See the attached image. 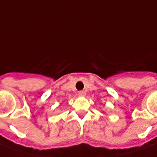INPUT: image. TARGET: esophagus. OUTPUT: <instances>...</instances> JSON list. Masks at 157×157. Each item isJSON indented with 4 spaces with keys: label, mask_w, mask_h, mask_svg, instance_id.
Instances as JSON below:
<instances>
[{
    "label": "esophagus",
    "mask_w": 157,
    "mask_h": 157,
    "mask_svg": "<svg viewBox=\"0 0 157 157\" xmlns=\"http://www.w3.org/2000/svg\"><path fill=\"white\" fill-rule=\"evenodd\" d=\"M85 95H86V93H85V92H83V91H79V92H78V96H79V97H84Z\"/></svg>",
    "instance_id": "1"
}]
</instances>
